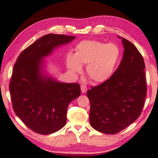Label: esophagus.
Here are the masks:
<instances>
[{
	"label": "esophagus",
	"mask_w": 158,
	"mask_h": 158,
	"mask_svg": "<svg viewBox=\"0 0 158 158\" xmlns=\"http://www.w3.org/2000/svg\"><path fill=\"white\" fill-rule=\"evenodd\" d=\"M80 89H81V91L82 93H86V91H87V87L86 86L84 85H81V87H80Z\"/></svg>",
	"instance_id": "esophagus-1"
}]
</instances>
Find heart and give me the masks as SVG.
I'll list each match as a JSON object with an SVG mask.
<instances>
[{"instance_id": "1", "label": "heart", "mask_w": 158, "mask_h": 158, "mask_svg": "<svg viewBox=\"0 0 158 158\" xmlns=\"http://www.w3.org/2000/svg\"><path fill=\"white\" fill-rule=\"evenodd\" d=\"M75 54L69 52L66 65L70 71L78 73L82 65H86V72L93 82L106 81L113 73L120 57V48L114 44L98 40H83L76 45Z\"/></svg>"}]
</instances>
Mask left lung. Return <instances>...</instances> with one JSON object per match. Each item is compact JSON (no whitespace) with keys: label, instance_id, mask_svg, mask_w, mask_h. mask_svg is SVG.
Returning a JSON list of instances; mask_svg holds the SVG:
<instances>
[{"label":"left lung","instance_id":"obj_1","mask_svg":"<svg viewBox=\"0 0 158 158\" xmlns=\"http://www.w3.org/2000/svg\"><path fill=\"white\" fill-rule=\"evenodd\" d=\"M118 37L124 48L120 65L110 79L87 91L91 127L108 135L120 132L139 117L147 94L142 55L131 42Z\"/></svg>","mask_w":158,"mask_h":158}]
</instances>
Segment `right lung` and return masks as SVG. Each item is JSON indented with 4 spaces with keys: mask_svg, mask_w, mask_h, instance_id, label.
Instances as JSON below:
<instances>
[{
    "mask_svg": "<svg viewBox=\"0 0 158 158\" xmlns=\"http://www.w3.org/2000/svg\"><path fill=\"white\" fill-rule=\"evenodd\" d=\"M76 36L48 34L23 50L9 84L15 114L31 131L49 135L64 127L69 104L80 95L78 83L61 82L47 72L45 58Z\"/></svg>",
    "mask_w": 158,
    "mask_h": 158,
    "instance_id": "add662e5",
    "label": "right lung"
}]
</instances>
